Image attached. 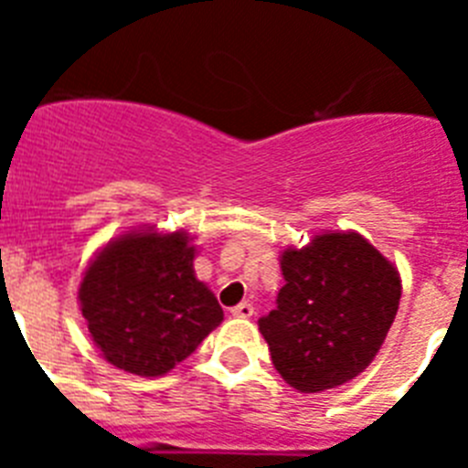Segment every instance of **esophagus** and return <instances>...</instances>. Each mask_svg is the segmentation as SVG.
Returning a JSON list of instances; mask_svg holds the SVG:
<instances>
[{"mask_svg":"<svg viewBox=\"0 0 468 468\" xmlns=\"http://www.w3.org/2000/svg\"><path fill=\"white\" fill-rule=\"evenodd\" d=\"M229 312H231V316H237V318H250L253 316L255 309L250 302H241V304H237V307H231Z\"/></svg>","mask_w":468,"mask_h":468,"instance_id":"obj_1","label":"esophagus"}]
</instances>
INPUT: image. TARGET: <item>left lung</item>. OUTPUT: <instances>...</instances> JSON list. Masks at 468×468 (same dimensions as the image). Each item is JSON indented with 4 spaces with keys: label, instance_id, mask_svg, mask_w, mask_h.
I'll return each mask as SVG.
<instances>
[{
    "label": "left lung",
    "instance_id": "8db88e82",
    "mask_svg": "<svg viewBox=\"0 0 468 468\" xmlns=\"http://www.w3.org/2000/svg\"><path fill=\"white\" fill-rule=\"evenodd\" d=\"M281 271L276 309L258 321L281 378L316 394L363 373L399 312V270L356 231H325L285 248Z\"/></svg>",
    "mask_w": 468,
    "mask_h": 468
}]
</instances>
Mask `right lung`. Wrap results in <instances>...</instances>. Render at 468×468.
<instances>
[{
	"label": "right lung",
	"instance_id": "right-lung-1",
	"mask_svg": "<svg viewBox=\"0 0 468 468\" xmlns=\"http://www.w3.org/2000/svg\"><path fill=\"white\" fill-rule=\"evenodd\" d=\"M192 237L138 229L107 243L86 267L80 304L102 358L140 378H159L222 321L208 285L194 276Z\"/></svg>",
	"mask_w": 468,
	"mask_h": 468
}]
</instances>
